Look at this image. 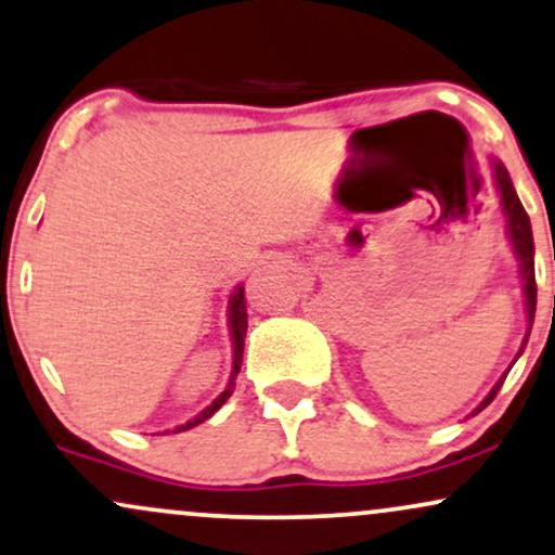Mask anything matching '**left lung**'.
I'll return each mask as SVG.
<instances>
[{"label": "left lung", "instance_id": "8db88e82", "mask_svg": "<svg viewBox=\"0 0 555 555\" xmlns=\"http://www.w3.org/2000/svg\"><path fill=\"white\" fill-rule=\"evenodd\" d=\"M493 179H496V189L501 194V210H504V215H506V233H509L512 249L519 259V275H522V288H525V301H527V322H530V330H532V319H535V306H538L535 244H532V225H530V218H527L522 202H519L517 192H514V184L509 179V171L504 168V163L493 160ZM530 330H527V337H530ZM527 337H525V345H527ZM519 353H522V350H519ZM519 353H517V358H519ZM506 374H509V371H506ZM506 374L501 376L496 387L488 392L486 400L473 410V415L480 413V410H483L488 402L496 397L501 384H504V379H506Z\"/></svg>", "mask_w": 555, "mask_h": 555}]
</instances>
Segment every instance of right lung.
I'll return each instance as SVG.
<instances>
[{"instance_id": "obj_1", "label": "right lung", "mask_w": 555, "mask_h": 555, "mask_svg": "<svg viewBox=\"0 0 555 555\" xmlns=\"http://www.w3.org/2000/svg\"><path fill=\"white\" fill-rule=\"evenodd\" d=\"M228 324H231V337H233V371H231V382H228V387L220 392L218 397L212 400V405H207L202 413L197 415V418H192L189 423H184V426L176 428V434L179 431H186V428H194L199 426V423H205L210 415L218 413L220 408L225 405L228 397L233 395V387H236V376L241 371V358H244V337H246V298H244V288L233 291L231 301H228Z\"/></svg>"}]
</instances>
